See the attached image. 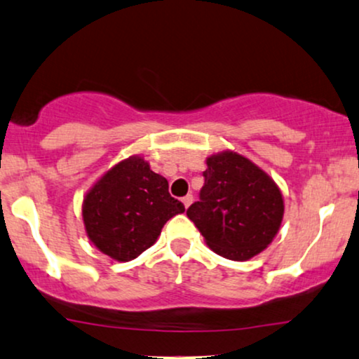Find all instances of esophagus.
<instances>
[{
	"instance_id": "obj_1",
	"label": "esophagus",
	"mask_w": 359,
	"mask_h": 359,
	"mask_svg": "<svg viewBox=\"0 0 359 359\" xmlns=\"http://www.w3.org/2000/svg\"><path fill=\"white\" fill-rule=\"evenodd\" d=\"M192 202H194V195H190V194H187V195H185V197L182 198V203L185 205V208H189V205H190V203H192Z\"/></svg>"
}]
</instances>
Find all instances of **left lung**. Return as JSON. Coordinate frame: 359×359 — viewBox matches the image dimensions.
Returning <instances> with one entry per match:
<instances>
[{"label": "left lung", "mask_w": 359, "mask_h": 359, "mask_svg": "<svg viewBox=\"0 0 359 359\" xmlns=\"http://www.w3.org/2000/svg\"><path fill=\"white\" fill-rule=\"evenodd\" d=\"M198 202L187 217L208 247L220 257L243 262L269 247L283 219V198L276 184L237 152L207 158Z\"/></svg>", "instance_id": "8db88e82"}]
</instances>
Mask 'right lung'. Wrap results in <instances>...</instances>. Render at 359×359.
Returning <instances> with one entry per match:
<instances>
[{
  "instance_id": "obj_1",
  "label": "right lung",
  "mask_w": 359,
  "mask_h": 359,
  "mask_svg": "<svg viewBox=\"0 0 359 359\" xmlns=\"http://www.w3.org/2000/svg\"><path fill=\"white\" fill-rule=\"evenodd\" d=\"M185 210L169 182L137 156L122 161L97 180L83 203L88 237L106 255L129 262L147 250L165 222Z\"/></svg>"
}]
</instances>
